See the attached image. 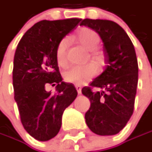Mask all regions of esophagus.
<instances>
[{
  "mask_svg": "<svg viewBox=\"0 0 152 152\" xmlns=\"http://www.w3.org/2000/svg\"><path fill=\"white\" fill-rule=\"evenodd\" d=\"M75 88H76V90H77V92H78L79 94H80V93H81L82 87L80 86V85H76V86H75Z\"/></svg>",
  "mask_w": 152,
  "mask_h": 152,
  "instance_id": "obj_1",
  "label": "esophagus"
}]
</instances>
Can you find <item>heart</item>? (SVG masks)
Instances as JSON below:
<instances>
[{
	"mask_svg": "<svg viewBox=\"0 0 152 152\" xmlns=\"http://www.w3.org/2000/svg\"><path fill=\"white\" fill-rule=\"evenodd\" d=\"M77 40L88 50H92L91 56L92 60L98 64H101L104 60L103 53L99 50L94 49L100 42L99 34L90 27H83L76 34ZM69 44L68 38L62 39L59 42L55 56L58 65L61 67H65L67 65L66 50ZM97 73V68L92 64L85 66H74L65 72V79L69 83L74 85H81L93 78Z\"/></svg>",
	"mask_w": 152,
	"mask_h": 152,
	"instance_id": "b5f03b06",
	"label": "heart"
}]
</instances>
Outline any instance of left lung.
Segmentation results:
<instances>
[{"mask_svg": "<svg viewBox=\"0 0 152 152\" xmlns=\"http://www.w3.org/2000/svg\"><path fill=\"white\" fill-rule=\"evenodd\" d=\"M80 26L99 34L106 63L103 72L89 86L82 88V93L91 101L86 122L98 135H115L126 125L134 110L138 80L135 48L125 30L114 21L85 19ZM93 87L99 91H92Z\"/></svg>", "mask_w": 152, "mask_h": 152, "instance_id": "left-lung-1", "label": "left lung"}]
</instances>
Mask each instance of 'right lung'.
I'll return each instance as SVG.
<instances>
[{"label": "right lung", "mask_w": 152, "mask_h": 152, "mask_svg": "<svg viewBox=\"0 0 152 152\" xmlns=\"http://www.w3.org/2000/svg\"><path fill=\"white\" fill-rule=\"evenodd\" d=\"M80 21L78 18L39 21L17 46L13 68L15 100L24 129L39 141L58 134L62 114L78 95L73 84L62 81L55 51ZM48 84L56 86L54 94L45 91Z\"/></svg>", "instance_id": "right-lung-1"}]
</instances>
